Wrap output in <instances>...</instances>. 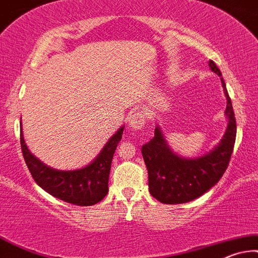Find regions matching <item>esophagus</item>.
<instances>
[{
  "label": "esophagus",
  "instance_id": "obj_1",
  "mask_svg": "<svg viewBox=\"0 0 258 258\" xmlns=\"http://www.w3.org/2000/svg\"><path fill=\"white\" fill-rule=\"evenodd\" d=\"M145 114L143 112H137L132 113L131 115L128 116V126L131 127L132 130H140L145 123Z\"/></svg>",
  "mask_w": 258,
  "mask_h": 258
}]
</instances>
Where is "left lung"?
<instances>
[{
    "label": "left lung",
    "mask_w": 258,
    "mask_h": 258,
    "mask_svg": "<svg viewBox=\"0 0 258 258\" xmlns=\"http://www.w3.org/2000/svg\"><path fill=\"white\" fill-rule=\"evenodd\" d=\"M210 67L221 76L213 60H210ZM221 83L227 97L226 114L229 115V125L224 138L216 149L200 158H181L168 148L158 128L155 130V137L142 146L143 158L148 168L150 193L163 204H184L201 197L219 182L229 167L236 142L237 123L223 78Z\"/></svg>",
    "instance_id": "obj_1"
}]
</instances>
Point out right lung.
<instances>
[{"mask_svg":"<svg viewBox=\"0 0 258 258\" xmlns=\"http://www.w3.org/2000/svg\"><path fill=\"white\" fill-rule=\"evenodd\" d=\"M122 132L123 127L108 140L95 161L74 171L54 170L42 164L28 151L20 127L21 151L33 180L47 193L77 206H93L108 193L110 165Z\"/></svg>","mask_w":258,"mask_h":258,"instance_id":"obj_1","label":"right lung"}]
</instances>
